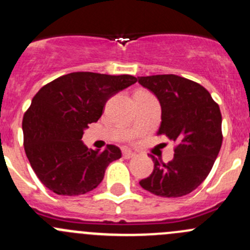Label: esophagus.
Masks as SVG:
<instances>
[{
	"label": "esophagus",
	"instance_id": "obj_1",
	"mask_svg": "<svg viewBox=\"0 0 250 250\" xmlns=\"http://www.w3.org/2000/svg\"><path fill=\"white\" fill-rule=\"evenodd\" d=\"M122 155H123V157L125 158V160H129V158H133V157H135V156H137L134 152H132V151H129V150H123Z\"/></svg>",
	"mask_w": 250,
	"mask_h": 250
}]
</instances>
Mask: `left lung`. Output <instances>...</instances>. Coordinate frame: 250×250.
I'll return each mask as SVG.
<instances>
[{"label":"left lung","mask_w":250,"mask_h":250,"mask_svg":"<svg viewBox=\"0 0 250 250\" xmlns=\"http://www.w3.org/2000/svg\"><path fill=\"white\" fill-rule=\"evenodd\" d=\"M157 97L162 122L157 135L176 144L174 158L163 163L151 156L155 167L139 181L161 197H181L203 183L213 168L223 143L221 112L210 93L200 83L176 75L138 77Z\"/></svg>","instance_id":"8db88e82"}]
</instances>
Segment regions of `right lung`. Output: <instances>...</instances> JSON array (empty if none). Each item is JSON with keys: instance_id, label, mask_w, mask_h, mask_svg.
Segmentation results:
<instances>
[{"instance_id": "add662e5", "label": "right lung", "mask_w": 250, "mask_h": 250, "mask_svg": "<svg viewBox=\"0 0 250 250\" xmlns=\"http://www.w3.org/2000/svg\"><path fill=\"white\" fill-rule=\"evenodd\" d=\"M130 75L71 72L36 93L22 118L26 157L41 183L57 195L78 196L97 188L121 150L104 151L83 144V130L97 122L112 95L134 84Z\"/></svg>"}]
</instances>
